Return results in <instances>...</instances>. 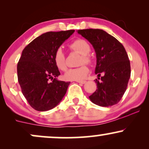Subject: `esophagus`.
<instances>
[{
	"label": "esophagus",
	"instance_id": "obj_1",
	"mask_svg": "<svg viewBox=\"0 0 149 149\" xmlns=\"http://www.w3.org/2000/svg\"><path fill=\"white\" fill-rule=\"evenodd\" d=\"M76 82L78 83H80V84H85V83H86V81H85V80H77Z\"/></svg>",
	"mask_w": 149,
	"mask_h": 149
}]
</instances>
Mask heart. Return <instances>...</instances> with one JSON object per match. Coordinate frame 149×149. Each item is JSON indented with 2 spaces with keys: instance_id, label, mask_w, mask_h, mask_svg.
Instances as JSON below:
<instances>
[{
  "instance_id": "b5f03b06",
  "label": "heart",
  "mask_w": 149,
  "mask_h": 149,
  "mask_svg": "<svg viewBox=\"0 0 149 149\" xmlns=\"http://www.w3.org/2000/svg\"><path fill=\"white\" fill-rule=\"evenodd\" d=\"M70 48L81 54L80 64H91L92 59L89 54L91 48L90 45L84 39H76L70 44ZM54 61L56 66L61 71L66 69V55L61 48H58L54 54ZM89 73V69L85 64L77 68L69 69L65 73L64 77L69 80H83Z\"/></svg>"
}]
</instances>
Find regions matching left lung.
<instances>
[{
	"label": "left lung",
	"mask_w": 149,
	"mask_h": 149,
	"mask_svg": "<svg viewBox=\"0 0 149 149\" xmlns=\"http://www.w3.org/2000/svg\"><path fill=\"white\" fill-rule=\"evenodd\" d=\"M78 33L92 44L96 52L97 89L89 98L100 107L115 105L122 99L130 78V62L125 49L116 38L102 29L78 30Z\"/></svg>",
	"instance_id": "obj_1"
}]
</instances>
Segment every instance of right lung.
<instances>
[{"label":"right lung","instance_id":"right-lung-1","mask_svg":"<svg viewBox=\"0 0 149 149\" xmlns=\"http://www.w3.org/2000/svg\"><path fill=\"white\" fill-rule=\"evenodd\" d=\"M74 31L47 32L34 39L22 51L17 64L18 82L22 94L35 110H50L64 97L70 82L57 79L60 72L54 64V54Z\"/></svg>","mask_w":149,"mask_h":149}]
</instances>
